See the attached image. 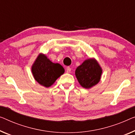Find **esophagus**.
<instances>
[{
    "label": "esophagus",
    "mask_w": 135,
    "mask_h": 135,
    "mask_svg": "<svg viewBox=\"0 0 135 135\" xmlns=\"http://www.w3.org/2000/svg\"><path fill=\"white\" fill-rule=\"evenodd\" d=\"M66 72H67V73H70V72H71V68H70V67H67V69H66Z\"/></svg>",
    "instance_id": "esophagus-1"
}]
</instances>
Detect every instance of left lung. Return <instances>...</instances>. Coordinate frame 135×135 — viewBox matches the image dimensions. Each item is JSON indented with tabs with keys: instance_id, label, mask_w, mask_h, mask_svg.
Returning <instances> with one entry per match:
<instances>
[{
	"instance_id": "1",
	"label": "left lung",
	"mask_w": 135,
	"mask_h": 135,
	"mask_svg": "<svg viewBox=\"0 0 135 135\" xmlns=\"http://www.w3.org/2000/svg\"><path fill=\"white\" fill-rule=\"evenodd\" d=\"M102 73V69L97 60L89 58L85 60L76 68L75 75L80 85L89 89L99 83Z\"/></svg>"
}]
</instances>
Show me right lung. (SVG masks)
Here are the masks:
<instances>
[{"label":"right lung","mask_w":135,"mask_h":135,"mask_svg":"<svg viewBox=\"0 0 135 135\" xmlns=\"http://www.w3.org/2000/svg\"><path fill=\"white\" fill-rule=\"evenodd\" d=\"M35 79L46 88L50 87L65 72L59 64L53 63L43 53H40L31 66Z\"/></svg>","instance_id":"1"}]
</instances>
